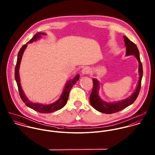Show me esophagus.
<instances>
[{"label":"esophagus","mask_w":155,"mask_h":155,"mask_svg":"<svg viewBox=\"0 0 155 155\" xmlns=\"http://www.w3.org/2000/svg\"><path fill=\"white\" fill-rule=\"evenodd\" d=\"M90 71H91L90 68H89V67H84V68L82 70V71H81L82 75H86V74H89V73H90Z\"/></svg>","instance_id":"obj_1"}]
</instances>
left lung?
I'll list each match as a JSON object with an SVG mask.
<instances>
[{
	"mask_svg": "<svg viewBox=\"0 0 155 155\" xmlns=\"http://www.w3.org/2000/svg\"><path fill=\"white\" fill-rule=\"evenodd\" d=\"M125 45L126 46V55H134L137 60L138 61V73H139V81L137 83V87L135 91L132 94L131 96L128 98L124 99L121 101H115L113 103H108L103 100L101 97L99 96L98 91L100 89V83L99 81L94 78L93 81V88L91 95L89 97L90 103L92 106L97 111L106 113V114H111L116 112H118L122 110L128 106L132 104L137 99L140 90L141 88V82L143 77V66L140 58V53L136 45L134 44L128 38L125 36H124Z\"/></svg>",
	"mask_w": 155,
	"mask_h": 155,
	"instance_id": "left-lung-1",
	"label": "left lung"
}]
</instances>
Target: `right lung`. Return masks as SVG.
<instances>
[{
    "instance_id": "add662e5",
    "label": "right lung",
    "mask_w": 155,
    "mask_h": 155,
    "mask_svg": "<svg viewBox=\"0 0 155 155\" xmlns=\"http://www.w3.org/2000/svg\"><path fill=\"white\" fill-rule=\"evenodd\" d=\"M46 34L45 33H41L39 32L35 35V36L24 45H23L21 48L20 49L18 56H17V64L15 68V79L17 82V86L18 88V91L20 93V95L21 98L22 99V101L27 106L31 108V109L37 111L39 113H50L52 112H54L55 111L61 109H62L66 104L69 92L70 89L73 87V86L76 83V82L79 79V74L76 75V76L73 79L68 81L65 85V87L63 91V93L60 97L54 103L49 104H39V103H35L30 101L28 100V99L27 98L26 95H25L23 90H22L21 84H20V78L19 76V70L20 66L22 59L23 53L25 49V48L27 46V44H30L33 42H35L39 39L42 36H45Z\"/></svg>"
}]
</instances>
